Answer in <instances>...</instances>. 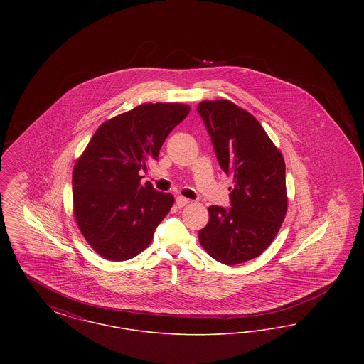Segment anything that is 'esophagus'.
Segmentation results:
<instances>
[{
  "label": "esophagus",
  "instance_id": "1",
  "mask_svg": "<svg viewBox=\"0 0 364 364\" xmlns=\"http://www.w3.org/2000/svg\"><path fill=\"white\" fill-rule=\"evenodd\" d=\"M188 199L187 198H184V196H177L176 198V205L178 206V208H184V206H187L188 205Z\"/></svg>",
  "mask_w": 364,
  "mask_h": 364
}]
</instances>
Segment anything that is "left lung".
I'll return each instance as SVG.
<instances>
[{"label":"left lung","mask_w":364,"mask_h":364,"mask_svg":"<svg viewBox=\"0 0 364 364\" xmlns=\"http://www.w3.org/2000/svg\"><path fill=\"white\" fill-rule=\"evenodd\" d=\"M206 125L221 169L233 177L230 208H208L199 242L224 264L254 259L272 244L285 218V162L259 122L230 101H202Z\"/></svg>","instance_id":"left-lung-1"}]
</instances>
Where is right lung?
Instances as JSON below:
<instances>
[{"instance_id": "right-lung-1", "label": "right lung", "mask_w": 364, "mask_h": 364, "mask_svg": "<svg viewBox=\"0 0 364 364\" xmlns=\"http://www.w3.org/2000/svg\"><path fill=\"white\" fill-rule=\"evenodd\" d=\"M184 104H144L105 122L76 161L73 214L91 248L109 260H128L153 240L173 206L172 193L140 184L176 125L190 113Z\"/></svg>"}]
</instances>
